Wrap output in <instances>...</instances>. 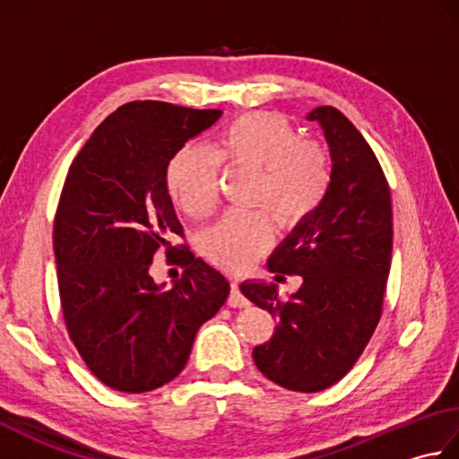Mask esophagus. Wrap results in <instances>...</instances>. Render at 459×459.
<instances>
[{
  "instance_id": "esophagus-1",
  "label": "esophagus",
  "mask_w": 459,
  "mask_h": 459,
  "mask_svg": "<svg viewBox=\"0 0 459 459\" xmlns=\"http://www.w3.org/2000/svg\"><path fill=\"white\" fill-rule=\"evenodd\" d=\"M250 301L247 299V296L242 294L238 288V280L230 281V296H229V306L230 307H247Z\"/></svg>"
}]
</instances>
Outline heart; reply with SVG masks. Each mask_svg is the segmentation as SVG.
Listing matches in <instances>:
<instances>
[{"instance_id":"1","label":"heart","mask_w":459,"mask_h":459,"mask_svg":"<svg viewBox=\"0 0 459 459\" xmlns=\"http://www.w3.org/2000/svg\"><path fill=\"white\" fill-rule=\"evenodd\" d=\"M222 165H252L248 199L252 209H230L203 232L199 248L212 264L242 270L272 240V217L280 229H296L325 201L333 181V160L317 142L276 112H247L227 122L214 135L212 150L187 143L168 165L173 201L193 219L209 214L217 203Z\"/></svg>"}]
</instances>
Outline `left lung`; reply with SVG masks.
Returning a JSON list of instances; mask_svg holds the SVG:
<instances>
[{
    "mask_svg": "<svg viewBox=\"0 0 459 459\" xmlns=\"http://www.w3.org/2000/svg\"><path fill=\"white\" fill-rule=\"evenodd\" d=\"M307 120L325 132L333 181L321 207L266 262L276 278L304 281L290 298L274 284L240 286L278 324L252 351L258 370L296 393L325 391L363 355L383 316L393 255L391 189L375 152L333 106H319Z\"/></svg>",
    "mask_w": 459,
    "mask_h": 459,
    "instance_id": "1",
    "label": "left lung"
}]
</instances>
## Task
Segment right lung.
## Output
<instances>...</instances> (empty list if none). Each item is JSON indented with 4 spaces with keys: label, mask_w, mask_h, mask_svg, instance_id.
I'll return each instance as SVG.
<instances>
[{
    "label": "right lung",
    "mask_w": 459,
    "mask_h": 459,
    "mask_svg": "<svg viewBox=\"0 0 459 459\" xmlns=\"http://www.w3.org/2000/svg\"><path fill=\"white\" fill-rule=\"evenodd\" d=\"M221 114L128 102L68 168L53 227L58 296L73 345L114 391L148 393L178 377L199 327L230 291L219 270L171 242L183 227L168 193L173 153ZM161 246L169 264L184 268L171 289L149 274Z\"/></svg>",
    "instance_id": "obj_1"
}]
</instances>
